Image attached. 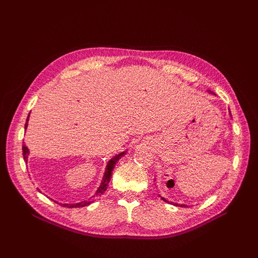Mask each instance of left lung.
I'll list each match as a JSON object with an SVG mask.
<instances>
[{
	"label": "left lung",
	"mask_w": 258,
	"mask_h": 258,
	"mask_svg": "<svg viewBox=\"0 0 258 258\" xmlns=\"http://www.w3.org/2000/svg\"><path fill=\"white\" fill-rule=\"evenodd\" d=\"M210 93H212L213 95V92L212 91H209ZM161 197V196H160ZM161 199L163 200V201H166V202H168V204H171V205H173V206H178V207H182V208H187L188 206H186V205H178V204H174V202H171V201H168V200H166V198H163V197H161Z\"/></svg>",
	"instance_id": "1"
}]
</instances>
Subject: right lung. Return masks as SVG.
Segmentation results:
<instances>
[{
    "label": "right lung",
    "instance_id": "right-lung-1",
    "mask_svg": "<svg viewBox=\"0 0 258 258\" xmlns=\"http://www.w3.org/2000/svg\"><path fill=\"white\" fill-rule=\"evenodd\" d=\"M29 116H30V114L28 115V118H27V121H26V124H25V129H26V130H27V128H28ZM29 153H30V152H29V148H28L25 144H23V145H22V155H23V159H25L26 163H28ZM124 154H126V152H122V153L117 154L116 156H114L113 158H111L110 160H108L107 165H106L105 173H104V176H103L102 182H101V185L99 186V188L97 189L96 195H95V196H92L90 200H85V201H82V202H77V204H59V205L63 206V207H66V208H82V207L89 206V205L91 204V202H93V199H92V198H95L96 196H101V195H102V194L106 190V188H107V185H108V183H110V181H111L112 171H113V169L115 168V165L117 163V161H118ZM53 201H54V200H53ZM54 202H56V204H58L57 201H54Z\"/></svg>",
    "mask_w": 258,
    "mask_h": 258
}]
</instances>
